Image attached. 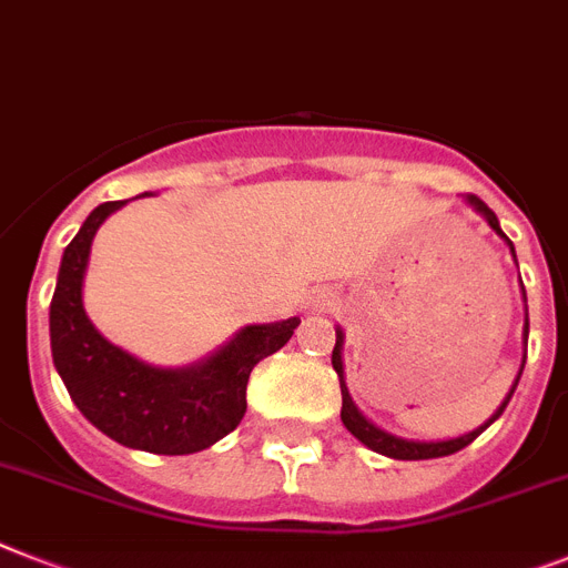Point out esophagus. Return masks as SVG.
<instances>
[{"mask_svg":"<svg viewBox=\"0 0 568 568\" xmlns=\"http://www.w3.org/2000/svg\"><path fill=\"white\" fill-rule=\"evenodd\" d=\"M331 307H334V298H327V295H322V298H316V304H313V311H318V313L331 311Z\"/></svg>","mask_w":568,"mask_h":568,"instance_id":"obj_1","label":"esophagus"}]
</instances>
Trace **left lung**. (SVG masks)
Instances as JSON below:
<instances>
[{"label":"left lung","instance_id":"obj_1","mask_svg":"<svg viewBox=\"0 0 568 568\" xmlns=\"http://www.w3.org/2000/svg\"><path fill=\"white\" fill-rule=\"evenodd\" d=\"M467 203L473 205V209L479 211L481 217L487 220V226L494 229L499 237H505V232L499 229V220H496V214L490 209H487L485 203H481L479 196L476 194H467ZM508 241V237H505ZM510 246V255H514V243L508 241ZM514 261H517V255H514ZM523 295H526V290H523ZM523 336H526L528 342V313H526V327H523ZM342 345H345V334H342V327H336V345H334V354H331V363H334V372L339 374V388H342V424H345V429H348L357 442H363L365 447L374 449V453H379V456H388V458H397V462H424V458H442V456H453V453H458V449H464L467 444L476 438V435H481L487 429V426L494 424L499 415L505 412V406H508L510 395H514V388H517L519 383V374H523V368H519L517 379H514V386H510L508 397L503 400V406L490 415V418L485 420V424L479 426V429H473V433L467 435H458V438H449V442H406V438H397V435L386 433V429H379V426H374L372 420L365 418L363 412L357 409V403L351 400L348 395V386H345V368H342ZM523 365H526V357H523Z\"/></svg>","mask_w":568,"mask_h":568}]
</instances>
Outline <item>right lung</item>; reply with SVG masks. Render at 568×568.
<instances>
[{
    "label": "right lung",
    "mask_w": 568,
    "mask_h": 568,
    "mask_svg": "<svg viewBox=\"0 0 568 568\" xmlns=\"http://www.w3.org/2000/svg\"><path fill=\"white\" fill-rule=\"evenodd\" d=\"M124 200L101 203L63 250L51 295V357L83 418L112 442L156 456H189L241 424L257 363L284 348L302 318L246 325L203 363L159 368L98 334L83 311V275L98 226Z\"/></svg>",
    "instance_id": "1"
}]
</instances>
